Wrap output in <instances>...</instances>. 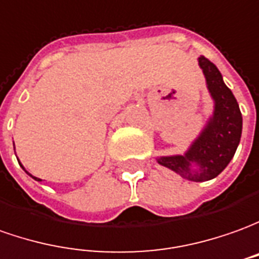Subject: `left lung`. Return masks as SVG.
<instances>
[{
  "instance_id": "1",
  "label": "left lung",
  "mask_w": 259,
  "mask_h": 259,
  "mask_svg": "<svg viewBox=\"0 0 259 259\" xmlns=\"http://www.w3.org/2000/svg\"><path fill=\"white\" fill-rule=\"evenodd\" d=\"M198 65L214 100L212 116L187 152L163 156L157 163L180 174L183 179L201 183L217 177L234 157L242 133V115L217 66L204 56L198 58Z\"/></svg>"
}]
</instances>
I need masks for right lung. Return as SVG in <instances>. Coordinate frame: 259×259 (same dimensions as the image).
I'll list each match as a JSON object with an SVG mask.
<instances>
[{"label":"right lung","mask_w":259,"mask_h":259,"mask_svg":"<svg viewBox=\"0 0 259 259\" xmlns=\"http://www.w3.org/2000/svg\"><path fill=\"white\" fill-rule=\"evenodd\" d=\"M14 149H15V147H14ZM21 167H22V168H24V166H22V164H21ZM24 170H25V168H24ZM25 173H26V174H29V173H28V171H26V170H25ZM29 176H31V177H32V179H35V180H36V181H42L41 179H38V177H33L32 174H29Z\"/></svg>","instance_id":"1"}]
</instances>
